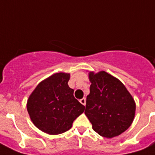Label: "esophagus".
Listing matches in <instances>:
<instances>
[{
  "mask_svg": "<svg viewBox=\"0 0 155 155\" xmlns=\"http://www.w3.org/2000/svg\"><path fill=\"white\" fill-rule=\"evenodd\" d=\"M79 102L83 104V105H86V99L85 98H83V99H81V100L79 101Z\"/></svg>",
  "mask_w": 155,
  "mask_h": 155,
  "instance_id": "esophagus-1",
  "label": "esophagus"
}]
</instances>
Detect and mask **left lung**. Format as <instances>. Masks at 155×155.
Masks as SVG:
<instances>
[{
  "instance_id": "8db88e82",
  "label": "left lung",
  "mask_w": 155,
  "mask_h": 155,
  "mask_svg": "<svg viewBox=\"0 0 155 155\" xmlns=\"http://www.w3.org/2000/svg\"><path fill=\"white\" fill-rule=\"evenodd\" d=\"M91 83L85 115L93 130L106 138L120 135L131 126L136 104L123 83L104 71L89 72Z\"/></svg>"
}]
</instances>
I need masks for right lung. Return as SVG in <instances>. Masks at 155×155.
I'll list each match as a JSON object with an SVG mask.
<instances>
[{
  "label": "right lung",
  "instance_id": "right-lung-1",
  "mask_svg": "<svg viewBox=\"0 0 155 155\" xmlns=\"http://www.w3.org/2000/svg\"><path fill=\"white\" fill-rule=\"evenodd\" d=\"M70 74L55 73L39 83L27 101V111L33 124L50 135L68 131L84 111L85 106L73 96L68 85Z\"/></svg>",
  "mask_w": 155,
  "mask_h": 155
}]
</instances>
